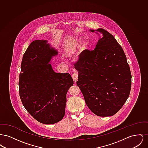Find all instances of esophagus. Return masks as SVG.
I'll return each instance as SVG.
<instances>
[{
  "instance_id": "1",
  "label": "esophagus",
  "mask_w": 148,
  "mask_h": 148,
  "mask_svg": "<svg viewBox=\"0 0 148 148\" xmlns=\"http://www.w3.org/2000/svg\"><path fill=\"white\" fill-rule=\"evenodd\" d=\"M77 73H74L73 74H72V77L73 79V80H74V82L75 83L77 80Z\"/></svg>"
}]
</instances>
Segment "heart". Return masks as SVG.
I'll use <instances>...</instances> for the list:
<instances>
[{"label": "heart", "instance_id": "b5f03b06", "mask_svg": "<svg viewBox=\"0 0 148 148\" xmlns=\"http://www.w3.org/2000/svg\"><path fill=\"white\" fill-rule=\"evenodd\" d=\"M79 45V42H78L77 40H74L69 42L66 46V49L65 51V56L67 57L71 56L75 51ZM80 48L81 50V53H82L81 56H82L83 58L85 54L86 51L88 49V45L85 42H83L80 44Z\"/></svg>", "mask_w": 148, "mask_h": 148}]
</instances>
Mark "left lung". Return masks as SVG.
<instances>
[{"label": "left lung", "mask_w": 148, "mask_h": 148, "mask_svg": "<svg viewBox=\"0 0 148 148\" xmlns=\"http://www.w3.org/2000/svg\"><path fill=\"white\" fill-rule=\"evenodd\" d=\"M99 36L94 50L79 60L77 84L86 104L99 116H113L126 102L132 85L127 57L115 38L105 29L89 30Z\"/></svg>", "instance_id": "left-lung-1"}]
</instances>
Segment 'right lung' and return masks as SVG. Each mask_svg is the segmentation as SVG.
I'll list each match as a JSON object with an SVG mask.
<instances>
[{
	"instance_id": "right-lung-1",
	"label": "right lung",
	"mask_w": 148,
	"mask_h": 148,
	"mask_svg": "<svg viewBox=\"0 0 148 148\" xmlns=\"http://www.w3.org/2000/svg\"><path fill=\"white\" fill-rule=\"evenodd\" d=\"M58 51L47 40H36L23 56L19 75V95L25 109L45 124L63 118L66 93L74 84L71 74L55 72L51 60Z\"/></svg>"
}]
</instances>
